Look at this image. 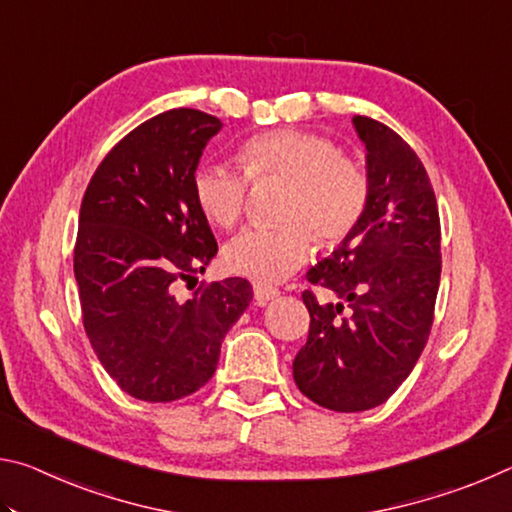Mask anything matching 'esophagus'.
I'll use <instances>...</instances> for the list:
<instances>
[{"mask_svg":"<svg viewBox=\"0 0 512 512\" xmlns=\"http://www.w3.org/2000/svg\"><path fill=\"white\" fill-rule=\"evenodd\" d=\"M280 296V291H277L275 287H266V284H255V300L259 302V305H264V302L273 300Z\"/></svg>","mask_w":512,"mask_h":512,"instance_id":"esophagus-1","label":"esophagus"}]
</instances>
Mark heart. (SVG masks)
I'll return each instance as SVG.
<instances>
[{
  "label": "heart",
  "mask_w": 512,
  "mask_h": 512,
  "mask_svg": "<svg viewBox=\"0 0 512 512\" xmlns=\"http://www.w3.org/2000/svg\"><path fill=\"white\" fill-rule=\"evenodd\" d=\"M239 160L253 180H287L280 216L289 223L250 225L232 237L223 248L230 273L255 282H280L307 262L309 229L320 244H339L366 212V171L327 137L280 128L248 140ZM246 189L244 173L221 162L198 164L192 178L196 207L219 228H232L241 219Z\"/></svg>",
  "instance_id": "heart-1"
}]
</instances>
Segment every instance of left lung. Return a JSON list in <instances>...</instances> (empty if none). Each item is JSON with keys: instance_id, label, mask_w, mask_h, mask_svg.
<instances>
[{"instance_id": "1", "label": "left lung", "mask_w": 512, "mask_h": 512, "mask_svg": "<svg viewBox=\"0 0 512 512\" xmlns=\"http://www.w3.org/2000/svg\"><path fill=\"white\" fill-rule=\"evenodd\" d=\"M352 126L366 146L368 205L334 253L307 271L336 302L302 293L311 323L293 361L300 393L339 413L375 409L411 375L440 284V216L420 158L375 119L357 115Z\"/></svg>"}]
</instances>
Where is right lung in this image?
Wrapping results in <instances>:
<instances>
[{
  "label": "right lung",
  "mask_w": 512,
  "mask_h": 512,
  "mask_svg": "<svg viewBox=\"0 0 512 512\" xmlns=\"http://www.w3.org/2000/svg\"><path fill=\"white\" fill-rule=\"evenodd\" d=\"M221 121L178 108L144 121L112 149L85 189L74 277L85 334L119 388L144 402H173L214 375L221 343L253 300L244 277L196 289L173 282L216 255L192 178Z\"/></svg>",
  "instance_id": "add662e5"
}]
</instances>
